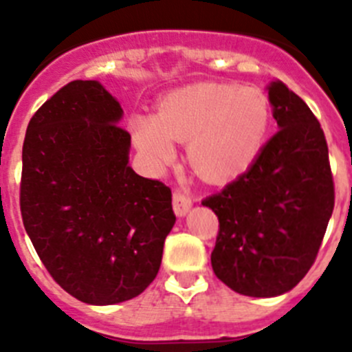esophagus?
<instances>
[{
    "label": "esophagus",
    "mask_w": 352,
    "mask_h": 352,
    "mask_svg": "<svg viewBox=\"0 0 352 352\" xmlns=\"http://www.w3.org/2000/svg\"><path fill=\"white\" fill-rule=\"evenodd\" d=\"M192 206V199L182 190H174L173 194V208H174V213L178 214V217H183L186 214V211L190 210Z\"/></svg>",
    "instance_id": "obj_1"
}]
</instances>
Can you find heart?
Segmentation results:
<instances>
[{
    "instance_id": "obj_1",
    "label": "heart",
    "mask_w": 352,
    "mask_h": 352,
    "mask_svg": "<svg viewBox=\"0 0 352 352\" xmlns=\"http://www.w3.org/2000/svg\"><path fill=\"white\" fill-rule=\"evenodd\" d=\"M272 107L256 88L206 84L174 93L158 116H135V144L155 164L173 158L174 138L188 141L192 166L203 178H234L250 167L268 135Z\"/></svg>"
}]
</instances>
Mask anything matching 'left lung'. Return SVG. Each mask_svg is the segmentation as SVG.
<instances>
[{
    "label": "left lung",
    "mask_w": 352,
    "mask_h": 352,
    "mask_svg": "<svg viewBox=\"0 0 352 352\" xmlns=\"http://www.w3.org/2000/svg\"><path fill=\"white\" fill-rule=\"evenodd\" d=\"M278 130L243 174L203 199L219 217L217 278L245 296L291 291L312 268L335 206L321 123L282 80L268 88Z\"/></svg>",
    "instance_id": "obj_1"
}]
</instances>
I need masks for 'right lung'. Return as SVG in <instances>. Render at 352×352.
Masks as SVG:
<instances>
[{"mask_svg": "<svg viewBox=\"0 0 352 352\" xmlns=\"http://www.w3.org/2000/svg\"><path fill=\"white\" fill-rule=\"evenodd\" d=\"M121 114L100 82L72 80L33 114L23 144L24 229L52 278L89 305L139 296L176 222L169 186L129 166Z\"/></svg>", "mask_w": 352, "mask_h": 352, "instance_id": "obj_1", "label": "right lung"}]
</instances>
